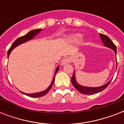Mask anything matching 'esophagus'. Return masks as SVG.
I'll use <instances>...</instances> for the list:
<instances>
[{
    "instance_id": "1",
    "label": "esophagus",
    "mask_w": 124,
    "mask_h": 124,
    "mask_svg": "<svg viewBox=\"0 0 124 124\" xmlns=\"http://www.w3.org/2000/svg\"><path fill=\"white\" fill-rule=\"evenodd\" d=\"M71 62V58L70 57H66V58H63V60H62V62H61V64L62 65H65L66 64L70 63Z\"/></svg>"
}]
</instances>
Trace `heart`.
Returning a JSON list of instances; mask_svg holds the SVG:
<instances>
[{
	"instance_id": "1",
	"label": "heart",
	"mask_w": 124,
	"mask_h": 124,
	"mask_svg": "<svg viewBox=\"0 0 124 124\" xmlns=\"http://www.w3.org/2000/svg\"><path fill=\"white\" fill-rule=\"evenodd\" d=\"M73 39L74 40H78L80 39V35H73Z\"/></svg>"
}]
</instances>
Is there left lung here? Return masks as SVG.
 Segmentation results:
<instances>
[{"label":"left lung","mask_w":124,"mask_h":124,"mask_svg":"<svg viewBox=\"0 0 124 124\" xmlns=\"http://www.w3.org/2000/svg\"><path fill=\"white\" fill-rule=\"evenodd\" d=\"M100 37H101V39H102V42L104 43V46L106 47H109V48L112 49H113L114 51L116 54V46L111 41V40L110 39L108 36L105 35L104 34L100 33ZM116 66H117V63H116ZM111 81V80L109 82H108L107 84L104 85H102V86L98 87H88L82 86V85H79L77 82L75 80V72H74L73 75L71 77V82L73 84V86L80 93H81L84 94H93L102 91L105 89L108 86V85L109 84Z\"/></svg>","instance_id":"1"}]
</instances>
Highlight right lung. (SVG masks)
I'll return each instance as SVG.
<instances>
[{"mask_svg": "<svg viewBox=\"0 0 124 124\" xmlns=\"http://www.w3.org/2000/svg\"><path fill=\"white\" fill-rule=\"evenodd\" d=\"M41 29H38V30H32L31 31L28 32V33L25 35L24 36H22V37H20L18 38L13 43L12 45H11V46L10 47V48L9 49L8 51V57L9 56V54H10L11 51L13 49L16 47L18 45L21 44L22 43L24 42H27L28 40H30V39H31L33 38L34 37V36L36 35H37L39 33L40 31H41ZM58 70H59V66L57 67V68L56 69V71H55V73H54V77H53V81L51 84V85L49 86V87L47 89H46L45 91H42V92H40V93H31V94H28V93H22V92H20L23 93V94H26L27 96H30V97H33V98H36V97H40V96H42L44 95H45L46 94H47V93L49 92V91L50 90L51 88V87L52 85H53V83H54V77H55V75L57 72L58 71Z\"/></svg>", "mask_w": 124, "mask_h": 124, "instance_id": "obj_1", "label": "right lung"}]
</instances>
